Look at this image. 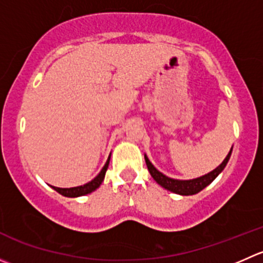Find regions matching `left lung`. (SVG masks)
Returning <instances> with one entry per match:
<instances>
[{
	"label": "left lung",
	"mask_w": 263,
	"mask_h": 263,
	"mask_svg": "<svg viewBox=\"0 0 263 263\" xmlns=\"http://www.w3.org/2000/svg\"><path fill=\"white\" fill-rule=\"evenodd\" d=\"M230 155H232V150H230V153L228 154L227 158L224 159V161H222L216 169H214L213 172H210V173L206 174V176H202L200 177V178H196V179H191V181H178V179H173L164 176L163 173H160V172H159L158 169L150 163V160H148L146 155H145V161H146L147 169L148 172H150L151 177L158 182V184H160L161 187L171 191V192L178 193V195H183V196H190V195H196V193H198L200 191H202L206 185L210 184V183L213 182L220 173H221L222 169L225 168V165H227L228 161H229Z\"/></svg>",
	"instance_id": "8db88e82"
}]
</instances>
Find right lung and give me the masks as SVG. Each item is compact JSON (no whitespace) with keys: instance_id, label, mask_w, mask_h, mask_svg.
<instances>
[{"instance_id":"add662e5","label":"right lung","mask_w":263,"mask_h":263,"mask_svg":"<svg viewBox=\"0 0 263 263\" xmlns=\"http://www.w3.org/2000/svg\"><path fill=\"white\" fill-rule=\"evenodd\" d=\"M109 159L110 156L108 158L107 163H105V165L103 166L100 173L98 174L91 182L86 183V184L84 185H79V187H72V188H58V187H53L52 185L53 190H55L58 193H61L62 196H66V197H79V196H84V195H87V193L92 192V191H95L100 184H102L103 179H104V176H105V172H107L108 165H109Z\"/></svg>"}]
</instances>
